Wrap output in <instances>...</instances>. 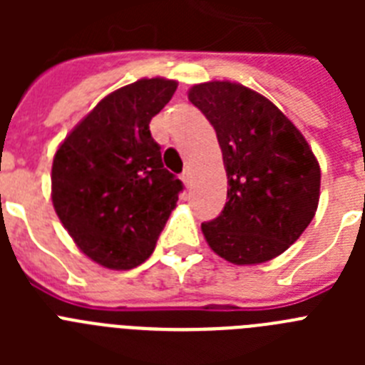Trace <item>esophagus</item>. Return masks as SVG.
Wrapping results in <instances>:
<instances>
[{"instance_id":"esophagus-1","label":"esophagus","mask_w":365,"mask_h":365,"mask_svg":"<svg viewBox=\"0 0 365 365\" xmlns=\"http://www.w3.org/2000/svg\"><path fill=\"white\" fill-rule=\"evenodd\" d=\"M180 179H182V182H185L186 186L192 185V172L190 170H185V172L180 173Z\"/></svg>"}]
</instances>
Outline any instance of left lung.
<instances>
[{
  "label": "left lung",
  "mask_w": 365,
  "mask_h": 365,
  "mask_svg": "<svg viewBox=\"0 0 365 365\" xmlns=\"http://www.w3.org/2000/svg\"><path fill=\"white\" fill-rule=\"evenodd\" d=\"M188 98L217 133L227 205L202 222L215 254L256 265L291 247L314 217L320 166L298 128L259 93L234 82L193 86Z\"/></svg>",
  "instance_id": "1"
}]
</instances>
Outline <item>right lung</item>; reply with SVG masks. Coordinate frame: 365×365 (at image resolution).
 <instances>
[{
    "label": "right lung",
    "instance_id": "add662e5",
    "mask_svg": "<svg viewBox=\"0 0 365 365\" xmlns=\"http://www.w3.org/2000/svg\"><path fill=\"white\" fill-rule=\"evenodd\" d=\"M175 80L143 78L100 100L58 148L53 205L98 265L138 267L151 256L182 182L164 168L151 118L172 100Z\"/></svg>",
    "mask_w": 365,
    "mask_h": 365
}]
</instances>
